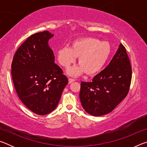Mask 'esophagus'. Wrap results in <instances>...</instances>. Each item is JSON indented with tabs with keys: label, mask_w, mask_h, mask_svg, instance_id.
<instances>
[{
	"label": "esophagus",
	"mask_w": 147,
	"mask_h": 147,
	"mask_svg": "<svg viewBox=\"0 0 147 147\" xmlns=\"http://www.w3.org/2000/svg\"><path fill=\"white\" fill-rule=\"evenodd\" d=\"M68 81H69V84H71L72 82H73L75 81V80H74V79H72V78H69Z\"/></svg>",
	"instance_id": "34e87169"
}]
</instances>
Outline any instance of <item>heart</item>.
<instances>
[{"label":"heart","instance_id":"b5f03b06","mask_svg":"<svg viewBox=\"0 0 147 147\" xmlns=\"http://www.w3.org/2000/svg\"><path fill=\"white\" fill-rule=\"evenodd\" d=\"M57 59L63 67H68L78 57L79 65L69 69L67 73L71 76L80 75L84 72L93 75L103 68L111 54V47L107 42L86 37L77 39L71 47H64L57 51Z\"/></svg>","mask_w":147,"mask_h":147}]
</instances>
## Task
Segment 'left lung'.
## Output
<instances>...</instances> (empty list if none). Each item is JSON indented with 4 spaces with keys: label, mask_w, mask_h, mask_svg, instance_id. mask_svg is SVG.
<instances>
[{
    "label": "left lung",
    "mask_w": 147,
    "mask_h": 147,
    "mask_svg": "<svg viewBox=\"0 0 147 147\" xmlns=\"http://www.w3.org/2000/svg\"><path fill=\"white\" fill-rule=\"evenodd\" d=\"M131 79V67L121 43L108 65L91 82H82L80 100L87 113L101 116L110 113L126 97Z\"/></svg>",
    "instance_id": "obj_1"
}]
</instances>
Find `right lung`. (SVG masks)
I'll return each mask as SVG.
<instances>
[{"label":"right lung","mask_w":147,"mask_h":147,"mask_svg":"<svg viewBox=\"0 0 147 147\" xmlns=\"http://www.w3.org/2000/svg\"><path fill=\"white\" fill-rule=\"evenodd\" d=\"M49 31L32 35L19 47L11 63V76L20 100L39 115L56 109L68 84L59 67L54 63Z\"/></svg>","instance_id":"obj_1"}]
</instances>
